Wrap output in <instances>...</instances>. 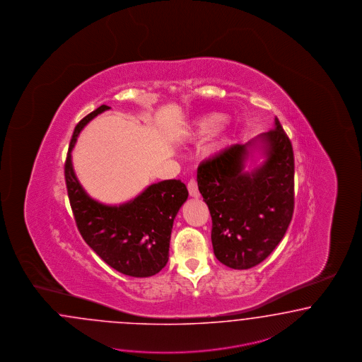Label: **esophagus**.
<instances>
[{
	"instance_id": "34e87169",
	"label": "esophagus",
	"mask_w": 362,
	"mask_h": 362,
	"mask_svg": "<svg viewBox=\"0 0 362 362\" xmlns=\"http://www.w3.org/2000/svg\"><path fill=\"white\" fill-rule=\"evenodd\" d=\"M187 190H189L190 197H193V199H199V187H197V182H196L194 180H190V181L187 182Z\"/></svg>"
}]
</instances>
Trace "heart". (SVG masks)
<instances>
[{
	"mask_svg": "<svg viewBox=\"0 0 362 362\" xmlns=\"http://www.w3.org/2000/svg\"><path fill=\"white\" fill-rule=\"evenodd\" d=\"M225 121H226V117L222 113H210L206 116L201 117L190 129V136L199 140L210 139L222 128Z\"/></svg>",
	"mask_w": 362,
	"mask_h": 362,
	"instance_id": "b5f03b06",
	"label": "heart"
}]
</instances>
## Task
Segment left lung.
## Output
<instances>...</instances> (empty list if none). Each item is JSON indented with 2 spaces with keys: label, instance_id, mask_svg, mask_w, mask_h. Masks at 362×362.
Returning a JSON list of instances; mask_svg holds the SVG:
<instances>
[{
  "label": "left lung",
  "instance_id": "8db88e82",
  "mask_svg": "<svg viewBox=\"0 0 362 362\" xmlns=\"http://www.w3.org/2000/svg\"><path fill=\"white\" fill-rule=\"evenodd\" d=\"M197 184L216 258L238 270L262 262L284 238L294 208V156L279 118L274 129L199 163Z\"/></svg>",
  "mask_w": 362,
  "mask_h": 362
}]
</instances>
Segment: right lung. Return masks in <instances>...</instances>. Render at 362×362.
Here are the masks:
<instances>
[{"instance_id":"add662e5","label":"right lung","mask_w":362,"mask_h":362,"mask_svg":"<svg viewBox=\"0 0 362 362\" xmlns=\"http://www.w3.org/2000/svg\"><path fill=\"white\" fill-rule=\"evenodd\" d=\"M109 109L97 107L74 129L65 163L70 206L82 238L109 267L130 277H151L169 259L173 222L189 193L180 180L152 184L118 205L103 204L86 193L74 173L71 151L82 129Z\"/></svg>"}]
</instances>
